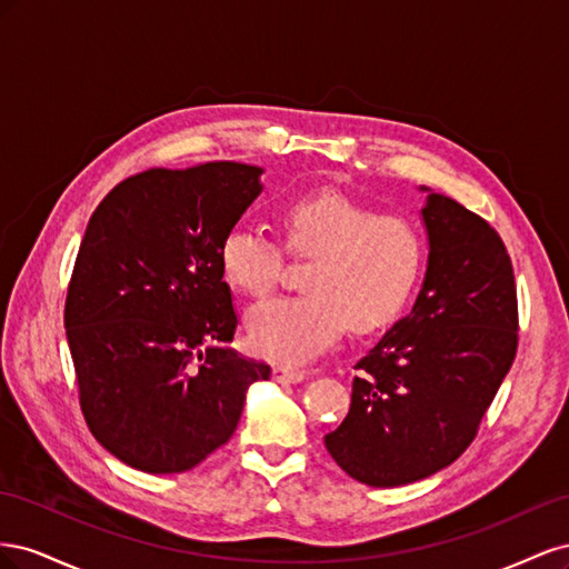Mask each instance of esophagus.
<instances>
[{
	"instance_id": "1",
	"label": "esophagus",
	"mask_w": 569,
	"mask_h": 569,
	"mask_svg": "<svg viewBox=\"0 0 569 569\" xmlns=\"http://www.w3.org/2000/svg\"><path fill=\"white\" fill-rule=\"evenodd\" d=\"M272 377L278 382H284V385H297L303 380V372L301 370H295V368H287V366H274L272 368Z\"/></svg>"
}]
</instances>
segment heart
<instances>
[{
  "mask_svg": "<svg viewBox=\"0 0 569 569\" xmlns=\"http://www.w3.org/2000/svg\"><path fill=\"white\" fill-rule=\"evenodd\" d=\"M289 251L316 256L303 295L253 306L247 316L251 349L280 363H306L343 335L375 332L403 313L425 261L418 228L403 216L377 213L339 192L289 201L282 211ZM226 280L249 297H266L280 278V247L253 226L220 239Z\"/></svg>",
  "mask_w": 569,
  "mask_h": 569,
  "instance_id": "1",
  "label": "heart"
}]
</instances>
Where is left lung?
Returning a JSON list of instances; mask_svg holds the SVG:
<instances>
[{
    "instance_id": "8db88e82",
    "label": "left lung",
    "mask_w": 569,
    "mask_h": 569,
    "mask_svg": "<svg viewBox=\"0 0 569 569\" xmlns=\"http://www.w3.org/2000/svg\"><path fill=\"white\" fill-rule=\"evenodd\" d=\"M427 266L410 313L358 360L349 416L325 449L368 487H403L451 465L477 435L518 349L503 239L420 187Z\"/></svg>"
}]
</instances>
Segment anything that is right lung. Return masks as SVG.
<instances>
[{"label": "right lung", "mask_w": 569, "mask_h": 569, "mask_svg": "<svg viewBox=\"0 0 569 569\" xmlns=\"http://www.w3.org/2000/svg\"><path fill=\"white\" fill-rule=\"evenodd\" d=\"M263 168L216 161L116 184L80 242L66 339L94 439L134 470H192L237 429L270 368L237 353L220 239L263 192Z\"/></svg>", "instance_id": "right-lung-1"}]
</instances>
